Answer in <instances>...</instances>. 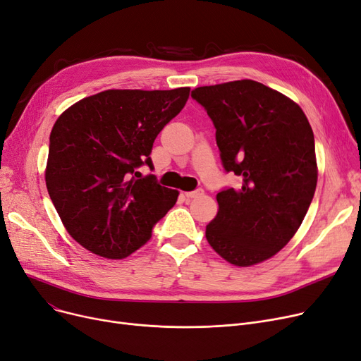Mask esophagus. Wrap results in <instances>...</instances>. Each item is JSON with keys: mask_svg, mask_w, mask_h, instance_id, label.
Masks as SVG:
<instances>
[{"mask_svg": "<svg viewBox=\"0 0 361 361\" xmlns=\"http://www.w3.org/2000/svg\"><path fill=\"white\" fill-rule=\"evenodd\" d=\"M203 195V190L202 189H196V190H193V192H189V193H185V196L187 197H199V196H202Z\"/></svg>", "mask_w": 361, "mask_h": 361, "instance_id": "34e87169", "label": "esophagus"}]
</instances>
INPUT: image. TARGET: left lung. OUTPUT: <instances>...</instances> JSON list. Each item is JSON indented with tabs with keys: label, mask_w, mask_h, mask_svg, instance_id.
I'll use <instances>...</instances> for the list:
<instances>
[{
	"label": "left lung",
	"mask_w": 361,
	"mask_h": 361,
	"mask_svg": "<svg viewBox=\"0 0 361 361\" xmlns=\"http://www.w3.org/2000/svg\"><path fill=\"white\" fill-rule=\"evenodd\" d=\"M192 97L214 123L224 171L242 178L216 195L207 239L239 267L269 259L293 238L316 192L310 122L290 99L250 80L199 87Z\"/></svg>",
	"instance_id": "1"
}]
</instances>
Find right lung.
<instances>
[{"label":"right lung","mask_w":361,"mask_h":361,"mask_svg":"<svg viewBox=\"0 0 361 361\" xmlns=\"http://www.w3.org/2000/svg\"><path fill=\"white\" fill-rule=\"evenodd\" d=\"M190 88L107 90L71 106L50 134L47 190L71 236L92 254L121 259L142 247L178 192L137 171Z\"/></svg>","instance_id":"right-lung-1"}]
</instances>
